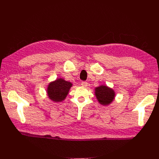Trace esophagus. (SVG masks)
Returning <instances> with one entry per match:
<instances>
[{
  "label": "esophagus",
  "instance_id": "1",
  "mask_svg": "<svg viewBox=\"0 0 159 159\" xmlns=\"http://www.w3.org/2000/svg\"><path fill=\"white\" fill-rule=\"evenodd\" d=\"M81 85L83 86V87H87V85H88V83H87V82H86V81H83L82 83H81Z\"/></svg>",
  "mask_w": 159,
  "mask_h": 159
}]
</instances>
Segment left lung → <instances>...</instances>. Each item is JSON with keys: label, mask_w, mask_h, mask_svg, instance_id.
<instances>
[{"label": "left lung", "mask_w": 159, "mask_h": 159, "mask_svg": "<svg viewBox=\"0 0 159 159\" xmlns=\"http://www.w3.org/2000/svg\"><path fill=\"white\" fill-rule=\"evenodd\" d=\"M95 95L100 104L108 105L112 102L115 98L114 91L105 85H101L95 89Z\"/></svg>", "instance_id": "obj_1"}]
</instances>
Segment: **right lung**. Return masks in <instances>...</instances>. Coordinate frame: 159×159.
Returning <instances> with one entry per match:
<instances>
[{
  "label": "right lung",
  "instance_id": "right-lung-1",
  "mask_svg": "<svg viewBox=\"0 0 159 159\" xmlns=\"http://www.w3.org/2000/svg\"><path fill=\"white\" fill-rule=\"evenodd\" d=\"M72 84L63 79H57L55 81L50 83L47 89V93L50 100L54 102H61L68 94Z\"/></svg>",
  "mask_w": 159,
  "mask_h": 159
}]
</instances>
